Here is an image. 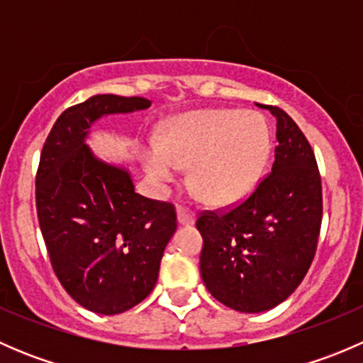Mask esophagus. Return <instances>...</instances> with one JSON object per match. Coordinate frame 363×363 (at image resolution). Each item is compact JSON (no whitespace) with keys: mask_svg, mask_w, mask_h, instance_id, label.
Masks as SVG:
<instances>
[{"mask_svg":"<svg viewBox=\"0 0 363 363\" xmlns=\"http://www.w3.org/2000/svg\"><path fill=\"white\" fill-rule=\"evenodd\" d=\"M177 221L179 225L182 226H189V225H195V214L191 211L184 207H177Z\"/></svg>","mask_w":363,"mask_h":363,"instance_id":"1","label":"esophagus"}]
</instances>
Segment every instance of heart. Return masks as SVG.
Instances as JSON below:
<instances>
[{
	"instance_id": "b5f03b06",
	"label": "heart",
	"mask_w": 363,
	"mask_h": 363,
	"mask_svg": "<svg viewBox=\"0 0 363 363\" xmlns=\"http://www.w3.org/2000/svg\"><path fill=\"white\" fill-rule=\"evenodd\" d=\"M272 151V131L262 113L211 108L184 113L164 128L163 140L142 145V163L160 188L189 167V184L205 203L242 202L259 184Z\"/></svg>"
}]
</instances>
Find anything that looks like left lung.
<instances>
[{
  "label": "left lung",
  "instance_id": "8db88e82",
  "mask_svg": "<svg viewBox=\"0 0 363 363\" xmlns=\"http://www.w3.org/2000/svg\"><path fill=\"white\" fill-rule=\"evenodd\" d=\"M277 121L272 172L246 202L200 216V274L208 294L239 313L279 306L313 263L321 226V179L309 142L286 112Z\"/></svg>",
  "mask_w": 363,
  "mask_h": 363
}]
</instances>
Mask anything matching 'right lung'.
<instances>
[{
	"instance_id": "right-lung-1",
	"label": "right lung",
	"mask_w": 363,
	"mask_h": 363,
	"mask_svg": "<svg viewBox=\"0 0 363 363\" xmlns=\"http://www.w3.org/2000/svg\"><path fill=\"white\" fill-rule=\"evenodd\" d=\"M149 107L94 94L57 117L40 156L36 211L54 272L77 303L105 316L151 294L177 218L170 203L135 193L126 163L98 158L86 140L101 117Z\"/></svg>"
}]
</instances>
